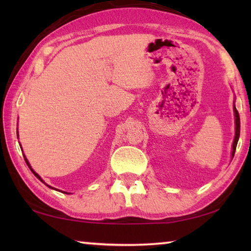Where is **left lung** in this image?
<instances>
[{"label": "left lung", "mask_w": 251, "mask_h": 251, "mask_svg": "<svg viewBox=\"0 0 251 251\" xmlns=\"http://www.w3.org/2000/svg\"><path fill=\"white\" fill-rule=\"evenodd\" d=\"M233 112H235V117H236V133H235V139H233V144H232V157L235 155L237 143H238V139H239V134H240V118L235 106H233Z\"/></svg>", "instance_id": "1"}]
</instances>
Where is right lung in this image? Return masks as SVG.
<instances>
[{
    "mask_svg": "<svg viewBox=\"0 0 251 251\" xmlns=\"http://www.w3.org/2000/svg\"><path fill=\"white\" fill-rule=\"evenodd\" d=\"M24 159H25V161H26V164H27V166H28V167H29V169H31V171H32V173H33V174H34V175H35V176H36V177H37V178H39V179H40V180H41V181H42V182H44V181H43V179H42V178H41V177H40V176H39V175H37V174H36V173H35V172H34V171H33V169H32V168H31V166H29V164H28V161H27V159H26V158H25V156H24ZM44 184H45V182H44ZM45 185H46V184H45ZM48 186H49V185H48ZM49 187H50V188H53V187H50V186H49ZM62 193H63V192H62ZM64 194H67V193H65V192H64Z\"/></svg>",
    "mask_w": 251,
    "mask_h": 251,
    "instance_id": "right-lung-1",
    "label": "right lung"
}]
</instances>
